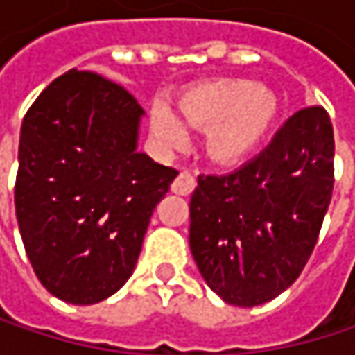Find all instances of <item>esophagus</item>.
I'll use <instances>...</instances> for the list:
<instances>
[{"label":"esophagus","mask_w":355,"mask_h":355,"mask_svg":"<svg viewBox=\"0 0 355 355\" xmlns=\"http://www.w3.org/2000/svg\"><path fill=\"white\" fill-rule=\"evenodd\" d=\"M195 187H197L195 177H193L191 173L182 171V173L175 178V182H173V193H177V195H189V193H193Z\"/></svg>","instance_id":"1"}]
</instances>
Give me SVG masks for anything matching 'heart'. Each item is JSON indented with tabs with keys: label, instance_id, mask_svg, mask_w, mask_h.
I'll return each instance as SVG.
<instances>
[{
	"label": "heart",
	"instance_id": "1",
	"mask_svg": "<svg viewBox=\"0 0 355 355\" xmlns=\"http://www.w3.org/2000/svg\"><path fill=\"white\" fill-rule=\"evenodd\" d=\"M177 112L189 127L207 129V156L228 166L261 148L277 121L279 101L269 88L250 80H218L182 92ZM180 119L162 103L150 110V129L162 150L173 152L189 144L191 133Z\"/></svg>",
	"mask_w": 355,
	"mask_h": 355
}]
</instances>
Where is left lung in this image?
<instances>
[{
    "label": "left lung",
    "instance_id": "left-lung-1",
    "mask_svg": "<svg viewBox=\"0 0 355 355\" xmlns=\"http://www.w3.org/2000/svg\"><path fill=\"white\" fill-rule=\"evenodd\" d=\"M333 154L327 110L302 108L239 171L197 178L189 247L224 302L259 306L296 282L331 203Z\"/></svg>",
    "mask_w": 355,
    "mask_h": 355
}]
</instances>
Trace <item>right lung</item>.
Listing matches in <instances>:
<instances>
[{
    "mask_svg": "<svg viewBox=\"0 0 355 355\" xmlns=\"http://www.w3.org/2000/svg\"><path fill=\"white\" fill-rule=\"evenodd\" d=\"M144 114L119 84L69 69L24 116L16 218L36 277L63 302L96 304L123 288L177 178L137 150Z\"/></svg>",
    "mask_w": 355,
    "mask_h": 355,
    "instance_id": "add662e5",
    "label": "right lung"
}]
</instances>
